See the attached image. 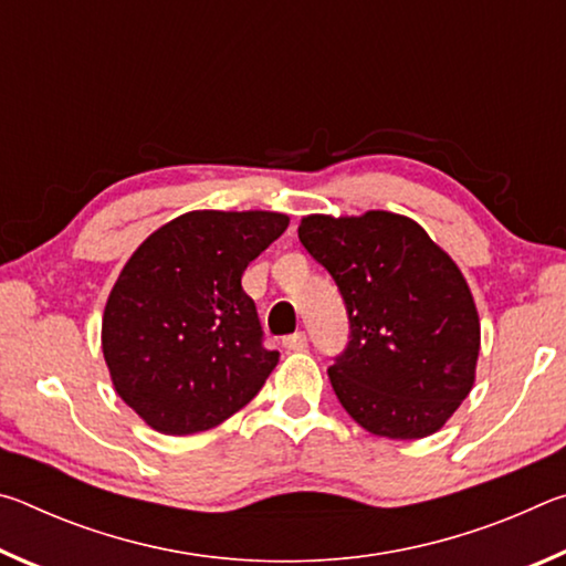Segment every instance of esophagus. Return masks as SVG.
I'll list each match as a JSON object with an SVG mask.
<instances>
[{
    "mask_svg": "<svg viewBox=\"0 0 566 566\" xmlns=\"http://www.w3.org/2000/svg\"><path fill=\"white\" fill-rule=\"evenodd\" d=\"M282 344H284V349L300 352V349L306 347V334L304 332H294V334H290V337H284Z\"/></svg>",
    "mask_w": 566,
    "mask_h": 566,
    "instance_id": "1",
    "label": "esophagus"
}]
</instances>
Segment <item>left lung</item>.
<instances>
[{
	"mask_svg": "<svg viewBox=\"0 0 566 566\" xmlns=\"http://www.w3.org/2000/svg\"><path fill=\"white\" fill-rule=\"evenodd\" d=\"M300 242L332 274L349 342L329 367L342 407L387 439L434 434L474 387L479 317L467 280L415 219L310 214Z\"/></svg>",
	"mask_w": 566,
	"mask_h": 566,
	"instance_id": "8db88e82",
	"label": "left lung"
}]
</instances>
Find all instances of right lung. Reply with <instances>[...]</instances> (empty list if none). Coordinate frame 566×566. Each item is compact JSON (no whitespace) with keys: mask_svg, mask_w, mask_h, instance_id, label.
I'll return each mask as SVG.
<instances>
[{"mask_svg":"<svg viewBox=\"0 0 566 566\" xmlns=\"http://www.w3.org/2000/svg\"><path fill=\"white\" fill-rule=\"evenodd\" d=\"M280 212H187L137 247L112 286L102 352L117 395L161 434L222 424L264 387V347L247 264L280 239Z\"/></svg>","mask_w":566,"mask_h":566,"instance_id":"add662e5","label":"right lung"}]
</instances>
